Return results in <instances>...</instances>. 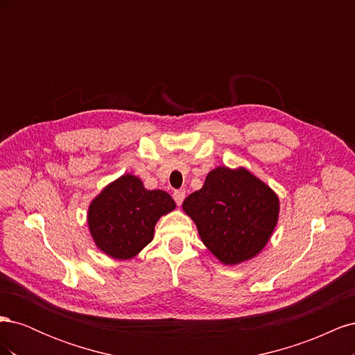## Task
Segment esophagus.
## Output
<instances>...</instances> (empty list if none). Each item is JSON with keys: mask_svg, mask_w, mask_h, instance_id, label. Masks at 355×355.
I'll return each mask as SVG.
<instances>
[{"mask_svg": "<svg viewBox=\"0 0 355 355\" xmlns=\"http://www.w3.org/2000/svg\"><path fill=\"white\" fill-rule=\"evenodd\" d=\"M173 198L176 201L178 206H180L182 202H184V198H185V189H178L173 192Z\"/></svg>", "mask_w": 355, "mask_h": 355, "instance_id": "34e87169", "label": "esophagus"}]
</instances>
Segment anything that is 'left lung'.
Here are the masks:
<instances>
[{"label":"left lung","mask_w":355,"mask_h":355,"mask_svg":"<svg viewBox=\"0 0 355 355\" xmlns=\"http://www.w3.org/2000/svg\"><path fill=\"white\" fill-rule=\"evenodd\" d=\"M204 245L227 265L252 259L278 220V197L245 168L211 170L201 189L184 201Z\"/></svg>","instance_id":"obj_1"}]
</instances>
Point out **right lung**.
I'll list each match as a JSON object with an SVG mask.
<instances>
[{"instance_id":"obj_1","label":"right lung","mask_w":355,"mask_h":355,"mask_svg":"<svg viewBox=\"0 0 355 355\" xmlns=\"http://www.w3.org/2000/svg\"><path fill=\"white\" fill-rule=\"evenodd\" d=\"M176 204L167 192L148 191L124 175L106 187L89 207V228L99 249L114 259H130L154 239V227Z\"/></svg>"}]
</instances>
